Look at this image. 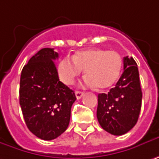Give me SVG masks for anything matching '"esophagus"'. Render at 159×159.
Here are the masks:
<instances>
[{
	"label": "esophagus",
	"instance_id": "obj_1",
	"mask_svg": "<svg viewBox=\"0 0 159 159\" xmlns=\"http://www.w3.org/2000/svg\"><path fill=\"white\" fill-rule=\"evenodd\" d=\"M83 95H84V93H83V92H81V91H76V92H75L76 99H81L83 97Z\"/></svg>",
	"mask_w": 159,
	"mask_h": 159
}]
</instances>
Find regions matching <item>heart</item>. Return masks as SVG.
<instances>
[{"label": "heart", "instance_id": "b5f03b06", "mask_svg": "<svg viewBox=\"0 0 159 159\" xmlns=\"http://www.w3.org/2000/svg\"><path fill=\"white\" fill-rule=\"evenodd\" d=\"M122 59L115 51L87 48L77 51L72 58L66 57L58 64V75L66 84H72L84 69V84L106 89L115 84L121 71Z\"/></svg>", "mask_w": 159, "mask_h": 159}]
</instances>
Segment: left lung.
I'll use <instances>...</instances> for the list:
<instances>
[{"mask_svg":"<svg viewBox=\"0 0 159 159\" xmlns=\"http://www.w3.org/2000/svg\"><path fill=\"white\" fill-rule=\"evenodd\" d=\"M123 67L115 87L108 93L98 94L99 123L104 130L116 136L125 134L135 126L142 101L137 63L132 57H125Z\"/></svg>","mask_w":159,"mask_h":159,"instance_id":"8db88e82","label":"left lung"}]
</instances>
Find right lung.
Masks as SVG:
<instances>
[{"instance_id":"1","label":"right lung","mask_w":159,"mask_h":159,"mask_svg":"<svg viewBox=\"0 0 159 159\" xmlns=\"http://www.w3.org/2000/svg\"><path fill=\"white\" fill-rule=\"evenodd\" d=\"M54 48H42L25 65L20 75V104L28 129L38 138L51 140L69 125L73 90L59 81Z\"/></svg>"}]
</instances>
